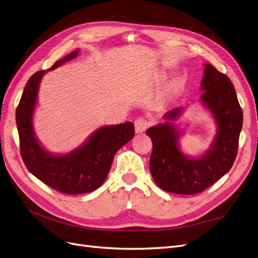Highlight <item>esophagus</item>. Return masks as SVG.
I'll return each mask as SVG.
<instances>
[{
    "label": "esophagus",
    "instance_id": "esophagus-1",
    "mask_svg": "<svg viewBox=\"0 0 258 258\" xmlns=\"http://www.w3.org/2000/svg\"><path fill=\"white\" fill-rule=\"evenodd\" d=\"M149 126V122L146 118L139 117L135 120V131L136 133H144Z\"/></svg>",
    "mask_w": 258,
    "mask_h": 258
}]
</instances>
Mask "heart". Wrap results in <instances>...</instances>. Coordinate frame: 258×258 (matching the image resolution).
<instances>
[{"instance_id": "1", "label": "heart", "mask_w": 258, "mask_h": 258, "mask_svg": "<svg viewBox=\"0 0 258 258\" xmlns=\"http://www.w3.org/2000/svg\"><path fill=\"white\" fill-rule=\"evenodd\" d=\"M175 83H177V82H175Z\"/></svg>"}]
</instances>
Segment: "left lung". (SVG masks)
I'll use <instances>...</instances> for the list:
<instances>
[{
  "label": "left lung",
  "mask_w": 258,
  "mask_h": 258,
  "mask_svg": "<svg viewBox=\"0 0 258 258\" xmlns=\"http://www.w3.org/2000/svg\"><path fill=\"white\" fill-rule=\"evenodd\" d=\"M201 88V100L218 125L214 144L202 157L188 158L179 151V132L169 121L147 131L153 144L151 174L165 191L187 196L202 192L227 173L236 159L243 117L234 86L225 74L206 63ZM182 110H170L165 119L175 120Z\"/></svg>",
  "instance_id": "8db88e82"
}]
</instances>
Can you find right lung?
<instances>
[{
  "label": "right lung",
  "instance_id": "right-lung-1",
  "mask_svg": "<svg viewBox=\"0 0 258 258\" xmlns=\"http://www.w3.org/2000/svg\"><path fill=\"white\" fill-rule=\"evenodd\" d=\"M78 54L76 50L67 55L49 70L75 58ZM44 72L38 71L31 76L16 110L21 157L32 174L57 191L66 195L91 192L104 183L117 151L134 137V124L125 122L103 126L69 154L57 156L49 153L36 139L33 128L38 88Z\"/></svg>",
  "mask_w": 258,
  "mask_h": 258
}]
</instances>
